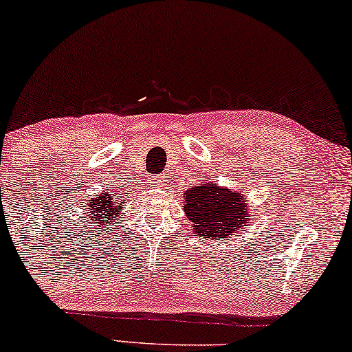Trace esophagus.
I'll use <instances>...</instances> for the list:
<instances>
[{
    "label": "esophagus",
    "mask_w": 352,
    "mask_h": 352,
    "mask_svg": "<svg viewBox=\"0 0 352 352\" xmlns=\"http://www.w3.org/2000/svg\"><path fill=\"white\" fill-rule=\"evenodd\" d=\"M164 180L166 178L162 175H153V178H151V182H153L155 186H162L164 185Z\"/></svg>",
    "instance_id": "obj_1"
}]
</instances>
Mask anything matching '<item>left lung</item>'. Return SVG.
<instances>
[{
	"label": "left lung",
	"instance_id": "obj_1",
	"mask_svg": "<svg viewBox=\"0 0 352 352\" xmlns=\"http://www.w3.org/2000/svg\"><path fill=\"white\" fill-rule=\"evenodd\" d=\"M186 217L197 235L206 239L228 240L235 230H242L251 218L245 197L237 191H228L214 183L194 186L185 192Z\"/></svg>",
	"mask_w": 352,
	"mask_h": 352
}]
</instances>
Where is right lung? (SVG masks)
I'll list each match as a JSON object with an SVG mask.
<instances>
[{
  "instance_id": "add662e5",
  "label": "right lung",
  "mask_w": 352,
  "mask_h": 352,
  "mask_svg": "<svg viewBox=\"0 0 352 352\" xmlns=\"http://www.w3.org/2000/svg\"><path fill=\"white\" fill-rule=\"evenodd\" d=\"M118 203L120 204V208L118 207ZM122 207H123L122 202H120L117 197L113 199V196H110V194L102 192L101 196H99V199H94V201L90 204V210H87L88 219L93 218L94 226H98V224H99V228L106 226V224L109 223V219L113 218V213H115V217H118V212L122 210ZM91 209L94 210L93 215L89 214ZM94 221H96L97 223H94Z\"/></svg>"
}]
</instances>
